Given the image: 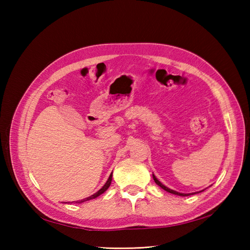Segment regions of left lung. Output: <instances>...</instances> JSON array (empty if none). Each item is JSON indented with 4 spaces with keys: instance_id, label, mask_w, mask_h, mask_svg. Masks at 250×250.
I'll list each match as a JSON object with an SVG mask.
<instances>
[{
    "instance_id": "left-lung-1",
    "label": "left lung",
    "mask_w": 250,
    "mask_h": 250,
    "mask_svg": "<svg viewBox=\"0 0 250 250\" xmlns=\"http://www.w3.org/2000/svg\"><path fill=\"white\" fill-rule=\"evenodd\" d=\"M152 177H153V180H155V183H156L158 186H160V187H161L163 190L167 191V192H169V193H173V194H176V195H180V196H188V195L196 193V192H194V193H180V192H177V191H175V190H172V189H169V188L166 187V186H164L163 184H161L160 182H159V180L157 179V177H156L153 174H152ZM200 192H201V191H200Z\"/></svg>"
}]
</instances>
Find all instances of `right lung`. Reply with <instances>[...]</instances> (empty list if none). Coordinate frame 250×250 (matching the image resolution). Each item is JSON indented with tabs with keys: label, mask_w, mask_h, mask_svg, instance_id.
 Here are the masks:
<instances>
[{
	"label": "right lung",
	"mask_w": 250,
	"mask_h": 250,
	"mask_svg": "<svg viewBox=\"0 0 250 250\" xmlns=\"http://www.w3.org/2000/svg\"><path fill=\"white\" fill-rule=\"evenodd\" d=\"M111 176H113V173H111V174L109 175V177H108V179H107V182H106V184L103 186L102 188H101V189L98 191V192H95L94 194L88 196V198H84V199H83V200H81V201H77V202H75V203H83V202H86V201H89V200H92V199L98 198L99 195H101L102 193H104L105 191L107 190V189H108V187L110 186V183H111Z\"/></svg>",
	"instance_id": "1"
}]
</instances>
